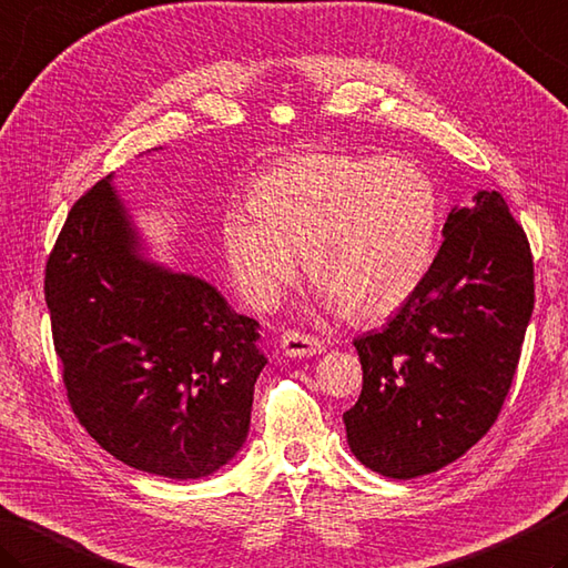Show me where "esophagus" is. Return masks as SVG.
Instances as JSON below:
<instances>
[{"mask_svg":"<svg viewBox=\"0 0 568 568\" xmlns=\"http://www.w3.org/2000/svg\"><path fill=\"white\" fill-rule=\"evenodd\" d=\"M281 352L291 359L315 357V354L325 352V342L313 335H303V332H285L281 337Z\"/></svg>","mask_w":568,"mask_h":568,"instance_id":"esophagus-1","label":"esophagus"}]
</instances>
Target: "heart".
Segmentation results:
<instances>
[{
	"label": "heart",
	"instance_id": "obj_1",
	"mask_svg": "<svg viewBox=\"0 0 568 568\" xmlns=\"http://www.w3.org/2000/svg\"><path fill=\"white\" fill-rule=\"evenodd\" d=\"M247 209L221 219V248L239 291L271 307L297 273L357 322L402 310L436 251L440 199L424 166L404 158L307 152L253 180Z\"/></svg>",
	"mask_w": 568,
	"mask_h": 568
}]
</instances>
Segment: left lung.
Here are the masks:
<instances>
[{"instance_id":"8db88e82","label":"left lung","mask_w":568,"mask_h":568,"mask_svg":"<svg viewBox=\"0 0 568 568\" xmlns=\"http://www.w3.org/2000/svg\"><path fill=\"white\" fill-rule=\"evenodd\" d=\"M531 310L525 231L503 194L480 189L473 206L450 209L414 297L354 339L362 394L342 418L364 468L410 480L470 450L503 408Z\"/></svg>"}]
</instances>
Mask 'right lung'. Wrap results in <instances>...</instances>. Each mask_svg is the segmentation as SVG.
Wrapping results in <instances>:
<instances>
[{"mask_svg":"<svg viewBox=\"0 0 568 568\" xmlns=\"http://www.w3.org/2000/svg\"><path fill=\"white\" fill-rule=\"evenodd\" d=\"M113 176L73 204L47 263L69 402L113 458L199 480L246 446L255 379L268 364L261 325L204 277L152 258Z\"/></svg>","mask_w":568,"mask_h":568,"instance_id":"obj_1","label":"right lung"}]
</instances>
